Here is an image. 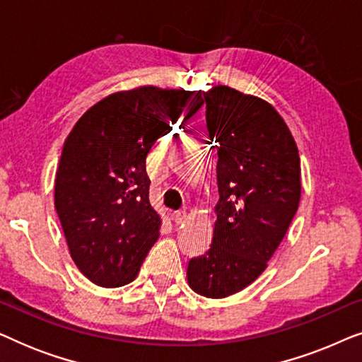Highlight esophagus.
<instances>
[{"label": "esophagus", "mask_w": 362, "mask_h": 362, "mask_svg": "<svg viewBox=\"0 0 362 362\" xmlns=\"http://www.w3.org/2000/svg\"><path fill=\"white\" fill-rule=\"evenodd\" d=\"M173 221H175L176 226L182 224V222H186V212L185 211H177L173 214Z\"/></svg>", "instance_id": "34e87169"}]
</instances>
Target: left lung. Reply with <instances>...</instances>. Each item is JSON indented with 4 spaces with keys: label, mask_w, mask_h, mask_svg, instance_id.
Returning <instances> with one entry per match:
<instances>
[{
    "label": "left lung",
    "mask_w": 362,
    "mask_h": 362,
    "mask_svg": "<svg viewBox=\"0 0 362 362\" xmlns=\"http://www.w3.org/2000/svg\"><path fill=\"white\" fill-rule=\"evenodd\" d=\"M217 148L219 201L211 249L187 264V285L219 300L267 269L301 197L300 153L288 125L264 98L214 86L204 92Z\"/></svg>",
    "instance_id": "8db88e82"
}]
</instances>
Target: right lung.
<instances>
[{
	"mask_svg": "<svg viewBox=\"0 0 362 362\" xmlns=\"http://www.w3.org/2000/svg\"><path fill=\"white\" fill-rule=\"evenodd\" d=\"M202 103V90L140 86L102 98L72 127L54 204L74 264L92 284L117 288L136 279L161 227L148 197L146 155Z\"/></svg>",
	"mask_w": 362,
	"mask_h": 362,
	"instance_id": "right-lung-1",
	"label": "right lung"
}]
</instances>
